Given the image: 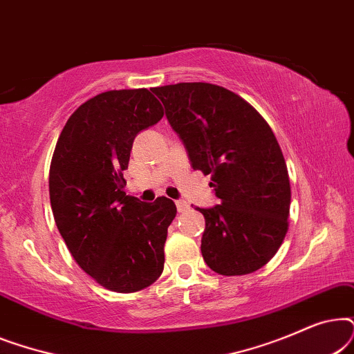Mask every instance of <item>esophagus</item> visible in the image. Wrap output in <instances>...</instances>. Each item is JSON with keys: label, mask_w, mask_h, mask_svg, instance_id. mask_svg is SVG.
Instances as JSON below:
<instances>
[{"label": "esophagus", "mask_w": 354, "mask_h": 354, "mask_svg": "<svg viewBox=\"0 0 354 354\" xmlns=\"http://www.w3.org/2000/svg\"><path fill=\"white\" fill-rule=\"evenodd\" d=\"M176 206H177V211H178V212H185V211L188 209V207H190V206H188V203L183 201V200L176 201Z\"/></svg>", "instance_id": "obj_1"}]
</instances>
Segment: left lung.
Returning <instances> with one entry per match:
<instances>
[{
  "instance_id": "obj_1",
  "label": "left lung",
  "mask_w": 354,
  "mask_h": 354,
  "mask_svg": "<svg viewBox=\"0 0 354 354\" xmlns=\"http://www.w3.org/2000/svg\"><path fill=\"white\" fill-rule=\"evenodd\" d=\"M195 171L211 174L221 205L205 216L201 253L221 275L268 264L288 230L290 180L277 138L253 106L224 86L188 82L153 88Z\"/></svg>"
}]
</instances>
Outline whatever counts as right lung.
<instances>
[{"mask_svg":"<svg viewBox=\"0 0 354 354\" xmlns=\"http://www.w3.org/2000/svg\"><path fill=\"white\" fill-rule=\"evenodd\" d=\"M147 88L111 90L75 109L57 138L50 200L57 230L77 264L104 288L132 293L164 269L172 200L143 203L125 195L122 171L138 132L162 119Z\"/></svg>","mask_w":354,"mask_h":354,"instance_id":"obj_1","label":"right lung"}]
</instances>
